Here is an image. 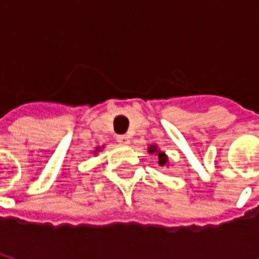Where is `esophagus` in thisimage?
<instances>
[{
    "mask_svg": "<svg viewBox=\"0 0 259 259\" xmlns=\"http://www.w3.org/2000/svg\"><path fill=\"white\" fill-rule=\"evenodd\" d=\"M116 140H118L119 143H122V144H129L130 137L127 135H119L118 137H116Z\"/></svg>",
    "mask_w": 259,
    "mask_h": 259,
    "instance_id": "esophagus-1",
    "label": "esophagus"
}]
</instances>
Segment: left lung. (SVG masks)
<instances>
[{"mask_svg": "<svg viewBox=\"0 0 259 259\" xmlns=\"http://www.w3.org/2000/svg\"><path fill=\"white\" fill-rule=\"evenodd\" d=\"M148 151L151 152V154L152 152H157V148H155L154 146H151L150 148H148ZM166 161H168L166 155H165L163 152H158V163H159V165H165V163H166Z\"/></svg>", "mask_w": 259, "mask_h": 259, "instance_id": "1", "label": "left lung"}]
</instances>
